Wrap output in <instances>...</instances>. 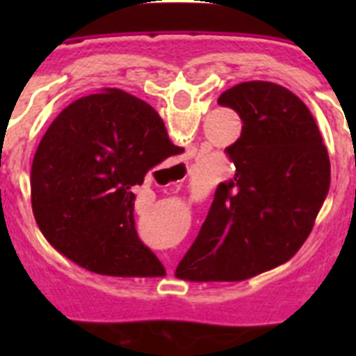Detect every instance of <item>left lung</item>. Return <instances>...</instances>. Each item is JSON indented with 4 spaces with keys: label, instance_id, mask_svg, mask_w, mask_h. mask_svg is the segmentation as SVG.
Wrapping results in <instances>:
<instances>
[{
    "label": "left lung",
    "instance_id": "left-lung-1",
    "mask_svg": "<svg viewBox=\"0 0 356 356\" xmlns=\"http://www.w3.org/2000/svg\"><path fill=\"white\" fill-rule=\"evenodd\" d=\"M243 122L225 147L236 173L220 183L197 238L179 262L184 281H243L286 262L314 227L331 162L314 116L288 88L248 81L218 97Z\"/></svg>",
    "mask_w": 356,
    "mask_h": 356
}]
</instances>
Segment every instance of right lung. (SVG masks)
<instances>
[{
	"label": "right lung",
	"instance_id": "obj_1",
	"mask_svg": "<svg viewBox=\"0 0 356 356\" xmlns=\"http://www.w3.org/2000/svg\"><path fill=\"white\" fill-rule=\"evenodd\" d=\"M181 151L155 108L120 88L70 103L47 127L31 166V203L42 234L94 273L164 275L136 234L134 190L151 168Z\"/></svg>",
	"mask_w": 356,
	"mask_h": 356
}]
</instances>
